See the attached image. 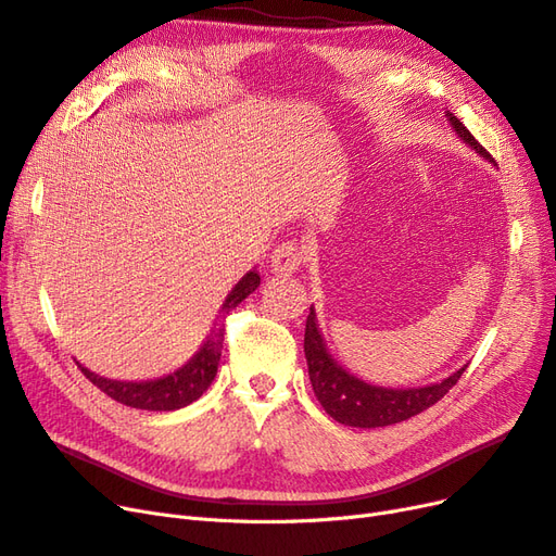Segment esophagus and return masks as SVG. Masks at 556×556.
Segmentation results:
<instances>
[{
    "mask_svg": "<svg viewBox=\"0 0 556 556\" xmlns=\"http://www.w3.org/2000/svg\"><path fill=\"white\" fill-rule=\"evenodd\" d=\"M301 262H303V255L296 248V243L285 241V243L274 248L271 271H276V274H296L301 269Z\"/></svg>",
    "mask_w": 556,
    "mask_h": 556,
    "instance_id": "esophagus-1",
    "label": "esophagus"
}]
</instances>
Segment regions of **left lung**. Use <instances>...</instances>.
Returning a JSON list of instances; mask_svg holds the SVG:
<instances>
[{
  "mask_svg": "<svg viewBox=\"0 0 556 556\" xmlns=\"http://www.w3.org/2000/svg\"><path fill=\"white\" fill-rule=\"evenodd\" d=\"M446 119L453 126L455 136L465 144H469L478 156L494 163L485 147L478 142L467 126L455 117L453 112H446ZM303 352L308 361V375L313 391L333 420L350 428H384L393 424H402L420 412L432 407L437 400H442L463 377L467 366L455 370L446 379L437 381V384L416 387V389H387L368 384V381L358 379L350 370H344L340 363L331 356L327 340H324L315 308H311L308 319H305V338H303Z\"/></svg>",
  "mask_w": 556,
  "mask_h": 556,
  "instance_id": "1",
  "label": "left lung"
}]
</instances>
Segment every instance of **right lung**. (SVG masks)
I'll list each match as a JSON object with an SVG mask.
<instances>
[{
	"label": "right lung",
	"instance_id": "right-lung-1",
	"mask_svg": "<svg viewBox=\"0 0 556 556\" xmlns=\"http://www.w3.org/2000/svg\"><path fill=\"white\" fill-rule=\"evenodd\" d=\"M260 287V274L253 269L248 271L235 287L232 292L227 294L223 308L218 313V324L208 331L202 348L193 354L188 363L177 370L169 372L159 379H147V381H117V379H105L87 370L85 366L78 368L85 372V377L91 381L93 387H99L105 395L112 400L122 402L126 407L136 409H149V412H175L181 409L190 402H195L208 387L218 372V361L223 352V338H225V317L232 313L237 305L251 296Z\"/></svg>",
	"mask_w": 556,
	"mask_h": 556
}]
</instances>
